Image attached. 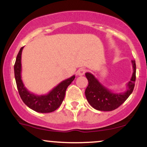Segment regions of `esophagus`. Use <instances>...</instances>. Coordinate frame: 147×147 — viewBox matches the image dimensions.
I'll return each instance as SVG.
<instances>
[{
    "label": "esophagus",
    "mask_w": 147,
    "mask_h": 147,
    "mask_svg": "<svg viewBox=\"0 0 147 147\" xmlns=\"http://www.w3.org/2000/svg\"><path fill=\"white\" fill-rule=\"evenodd\" d=\"M86 72V70L83 68H79L78 70L77 71V75H79V76H82L84 75V74H85Z\"/></svg>",
    "instance_id": "34e87169"
}]
</instances>
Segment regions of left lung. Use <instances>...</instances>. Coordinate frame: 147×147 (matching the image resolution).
Returning a JSON list of instances; mask_svg holds the SVG:
<instances>
[{"instance_id": "1", "label": "left lung", "mask_w": 147, "mask_h": 147, "mask_svg": "<svg viewBox=\"0 0 147 147\" xmlns=\"http://www.w3.org/2000/svg\"><path fill=\"white\" fill-rule=\"evenodd\" d=\"M133 65V75L131 80L126 84L127 89L125 92L115 93L103 86L98 79L90 72L85 74L88 81V85L86 89L85 95L88 102L92 108L98 111H111L117 109L132 93L136 82V65L135 61H131Z\"/></svg>"}]
</instances>
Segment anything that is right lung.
Instances as JSON below:
<instances>
[{
  "mask_svg": "<svg viewBox=\"0 0 147 147\" xmlns=\"http://www.w3.org/2000/svg\"><path fill=\"white\" fill-rule=\"evenodd\" d=\"M23 47L20 49L14 64V76L18 93L23 102L30 109L41 113H51L57 110L63 102L67 88L75 78L72 76L63 80L46 95H37L28 90L21 79V55Z\"/></svg>",
  "mask_w": 147,
  "mask_h": 147,
  "instance_id": "obj_1",
  "label": "right lung"
}]
</instances>
